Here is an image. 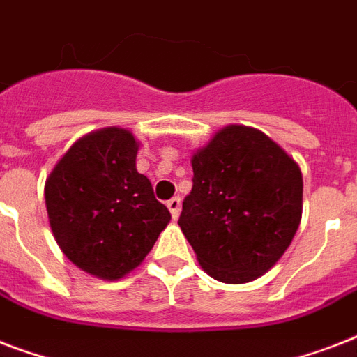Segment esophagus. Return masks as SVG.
Returning <instances> with one entry per match:
<instances>
[{
	"label": "esophagus",
	"mask_w": 357,
	"mask_h": 357,
	"mask_svg": "<svg viewBox=\"0 0 357 357\" xmlns=\"http://www.w3.org/2000/svg\"><path fill=\"white\" fill-rule=\"evenodd\" d=\"M168 209H170V213H172L174 218L179 217V211H181V200H179L178 196H174V198H170V200L167 202Z\"/></svg>",
	"instance_id": "1"
}]
</instances>
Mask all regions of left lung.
Segmentation results:
<instances>
[{
  "label": "left lung",
  "instance_id": "8db88e82",
  "mask_svg": "<svg viewBox=\"0 0 357 357\" xmlns=\"http://www.w3.org/2000/svg\"><path fill=\"white\" fill-rule=\"evenodd\" d=\"M192 172L178 224L202 268L224 283L265 274L298 229V165L265 133L229 126L192 157Z\"/></svg>",
  "mask_w": 357,
  "mask_h": 357
}]
</instances>
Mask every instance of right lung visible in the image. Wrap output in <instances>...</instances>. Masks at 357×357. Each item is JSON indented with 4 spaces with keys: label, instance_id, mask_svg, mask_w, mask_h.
Instances as JSON below:
<instances>
[{
    "label": "right lung",
    "instance_id": "obj_1",
    "mask_svg": "<svg viewBox=\"0 0 357 357\" xmlns=\"http://www.w3.org/2000/svg\"><path fill=\"white\" fill-rule=\"evenodd\" d=\"M139 144L107 128L79 139L46 181V209L55 241L74 265L119 280L142 263L170 222V211L137 172Z\"/></svg>",
    "mask_w": 357,
    "mask_h": 357
}]
</instances>
